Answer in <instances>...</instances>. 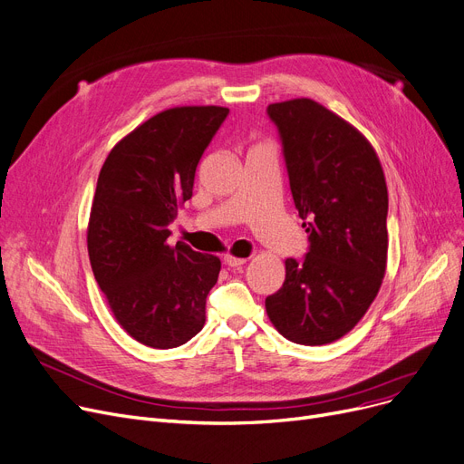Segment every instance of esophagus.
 Segmentation results:
<instances>
[{
	"label": "esophagus",
	"mask_w": 464,
	"mask_h": 464,
	"mask_svg": "<svg viewBox=\"0 0 464 464\" xmlns=\"http://www.w3.org/2000/svg\"><path fill=\"white\" fill-rule=\"evenodd\" d=\"M223 260H225L227 266H230V268H239V266H244V264L247 262V258H237L234 255H225Z\"/></svg>",
	"instance_id": "esophagus-1"
}]
</instances>
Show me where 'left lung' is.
<instances>
[{"label": "left lung", "mask_w": 464, "mask_h": 464, "mask_svg": "<svg viewBox=\"0 0 464 464\" xmlns=\"http://www.w3.org/2000/svg\"><path fill=\"white\" fill-rule=\"evenodd\" d=\"M266 111L310 234L305 256L285 260L283 286L266 298V312L286 340L330 343L362 319L385 276V175L361 131L321 103L298 98Z\"/></svg>", "instance_id": "1"}]
</instances>
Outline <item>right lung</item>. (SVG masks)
<instances>
[{
	"label": "right lung",
	"mask_w": 464,
	"mask_h": 464,
	"mask_svg": "<svg viewBox=\"0 0 464 464\" xmlns=\"http://www.w3.org/2000/svg\"><path fill=\"white\" fill-rule=\"evenodd\" d=\"M227 117L228 109L217 105L166 109L130 131L102 166L88 256L115 319L143 345L179 347L204 328L220 260L183 241L171 247L168 237Z\"/></svg>",
	"instance_id": "1"
}]
</instances>
